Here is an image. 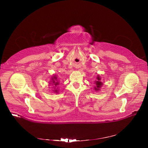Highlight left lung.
<instances>
[{"label":"left lung","instance_id":"left-lung-1","mask_svg":"<svg viewBox=\"0 0 148 148\" xmlns=\"http://www.w3.org/2000/svg\"><path fill=\"white\" fill-rule=\"evenodd\" d=\"M97 77V81H95V84H96V87H95V91H99V90L100 89V88H101L102 85V83L101 82V77H100L99 76H98Z\"/></svg>","mask_w":148,"mask_h":148}]
</instances>
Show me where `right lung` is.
<instances>
[{"label": "right lung", "mask_w": 148, "mask_h": 148, "mask_svg": "<svg viewBox=\"0 0 148 148\" xmlns=\"http://www.w3.org/2000/svg\"><path fill=\"white\" fill-rule=\"evenodd\" d=\"M57 77L56 76H53V77H52V78H51V82H52V84H53V85H54L55 86H57V85L59 84V82H58V81H57ZM53 91H54L55 92H57V89L53 90Z\"/></svg>", "instance_id": "obj_1"}]
</instances>
